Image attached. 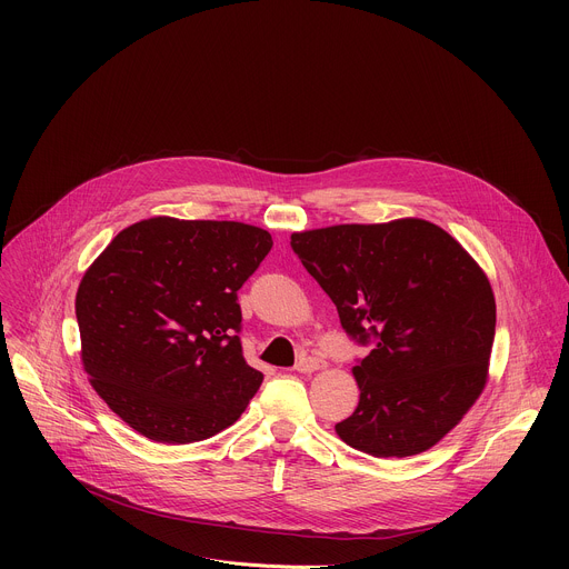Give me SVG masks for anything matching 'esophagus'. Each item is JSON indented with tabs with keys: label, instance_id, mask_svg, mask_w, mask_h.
<instances>
[{
	"label": "esophagus",
	"instance_id": "obj_1",
	"mask_svg": "<svg viewBox=\"0 0 569 569\" xmlns=\"http://www.w3.org/2000/svg\"><path fill=\"white\" fill-rule=\"evenodd\" d=\"M321 367H323V360H319V358H301L295 369L299 373H312V371H319Z\"/></svg>",
	"mask_w": 569,
	"mask_h": 569
}]
</instances>
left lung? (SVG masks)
Returning <instances> with one entry per match:
<instances>
[{"label": "left lung", "mask_w": 569, "mask_h": 569, "mask_svg": "<svg viewBox=\"0 0 569 569\" xmlns=\"http://www.w3.org/2000/svg\"><path fill=\"white\" fill-rule=\"evenodd\" d=\"M290 246L333 299L342 329L373 345L353 367L360 400L336 426L338 437L373 457H412L439 443L489 380V277L421 218L297 231Z\"/></svg>", "instance_id": "left-lung-1"}]
</instances>
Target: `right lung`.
Instances as JSON below:
<instances>
[{
    "label": "right lung",
    "mask_w": 569,
    "mask_h": 569,
    "mask_svg": "<svg viewBox=\"0 0 569 569\" xmlns=\"http://www.w3.org/2000/svg\"><path fill=\"white\" fill-rule=\"evenodd\" d=\"M272 236L233 220L157 216L119 231L80 279V360L97 393L157 443L238 421L263 373L242 358L238 290Z\"/></svg>",
    "instance_id": "obj_1"
}]
</instances>
